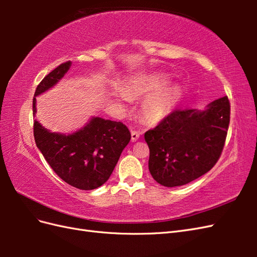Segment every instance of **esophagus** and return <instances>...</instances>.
Returning <instances> with one entry per match:
<instances>
[{
    "instance_id": "1",
    "label": "esophagus",
    "mask_w": 257,
    "mask_h": 257,
    "mask_svg": "<svg viewBox=\"0 0 257 257\" xmlns=\"http://www.w3.org/2000/svg\"><path fill=\"white\" fill-rule=\"evenodd\" d=\"M139 134L137 131H132L131 132V138H132V142H136V141H138V138H139Z\"/></svg>"
}]
</instances>
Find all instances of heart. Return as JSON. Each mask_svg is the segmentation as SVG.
<instances>
[{
	"mask_svg": "<svg viewBox=\"0 0 257 257\" xmlns=\"http://www.w3.org/2000/svg\"><path fill=\"white\" fill-rule=\"evenodd\" d=\"M168 82L165 75L157 74L147 78L142 85L135 90L137 93L150 94L154 93L149 98H147L143 105L142 112L146 121L157 123L162 121L173 111L177 102L179 90L176 87L164 88ZM122 99H126L125 94H121Z\"/></svg>",
	"mask_w": 257,
	"mask_h": 257,
	"instance_id": "1",
	"label": "heart"
}]
</instances>
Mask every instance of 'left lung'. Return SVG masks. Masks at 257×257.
<instances>
[{
    "label": "left lung",
    "mask_w": 257,
    "mask_h": 257,
    "mask_svg": "<svg viewBox=\"0 0 257 257\" xmlns=\"http://www.w3.org/2000/svg\"><path fill=\"white\" fill-rule=\"evenodd\" d=\"M229 120V99L224 96L205 111L176 109L147 131L149 170L154 180L174 188L208 173L221 157Z\"/></svg>",
    "instance_id": "8db88e82"
}]
</instances>
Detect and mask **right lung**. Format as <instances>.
<instances>
[{"label":"right lung","mask_w":257,"mask_h":257,"mask_svg":"<svg viewBox=\"0 0 257 257\" xmlns=\"http://www.w3.org/2000/svg\"><path fill=\"white\" fill-rule=\"evenodd\" d=\"M69 66L71 61L64 62L38 83L33 97L34 116L35 96L53 87ZM33 133L37 148L53 172L67 184L84 191L94 190L109 179L131 139L125 124L98 116L71 135L50 133L37 121L34 122Z\"/></svg>","instance_id":"obj_1"}]
</instances>
